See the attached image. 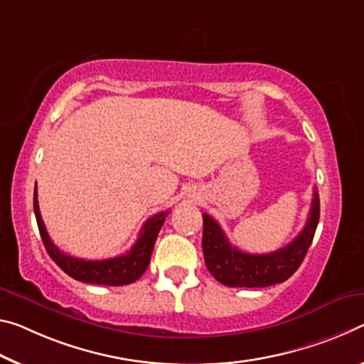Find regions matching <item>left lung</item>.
I'll use <instances>...</instances> for the list:
<instances>
[{
    "label": "left lung",
    "instance_id": "left-lung-1",
    "mask_svg": "<svg viewBox=\"0 0 364 364\" xmlns=\"http://www.w3.org/2000/svg\"><path fill=\"white\" fill-rule=\"evenodd\" d=\"M203 251L209 272L227 287H269L282 284L296 272L313 243L319 222V194L314 189L306 225L295 240L269 255H250L230 245L223 230L210 215L203 213Z\"/></svg>",
    "mask_w": 364,
    "mask_h": 364
}]
</instances>
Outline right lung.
Segmentation results:
<instances>
[{"mask_svg":"<svg viewBox=\"0 0 364 364\" xmlns=\"http://www.w3.org/2000/svg\"><path fill=\"white\" fill-rule=\"evenodd\" d=\"M33 212H36L38 232L42 236V241L45 245V250L50 255V257L58 264V267L73 277L74 280L84 282V284H95V285H128L136 282L139 277L146 272L149 262H151V256L154 251L155 240L160 232L161 225L165 222V217L168 215L166 212H159L154 217L144 223V227L139 233V238L134 243V246L118 257L103 259V261H87V259H77L66 255L61 250L53 245V241L47 233L45 223L42 220L38 209L37 200V184L36 191H33Z\"/></svg>","mask_w":364,"mask_h":364,"instance_id":"1","label":"right lung"}]
</instances>
